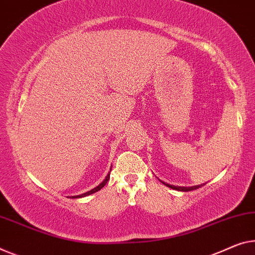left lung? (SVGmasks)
<instances>
[{
  "instance_id": "8db88e82",
  "label": "left lung",
  "mask_w": 255,
  "mask_h": 255,
  "mask_svg": "<svg viewBox=\"0 0 255 255\" xmlns=\"http://www.w3.org/2000/svg\"><path fill=\"white\" fill-rule=\"evenodd\" d=\"M162 183H163V185H165V186H167L168 188H172V189H174V190H179V191H190V190H195V189H198V188H199V187L204 186V183H203V185H198V186H193V187H180V186H173V185H168V183H166V182H163V181H162Z\"/></svg>"
}]
</instances>
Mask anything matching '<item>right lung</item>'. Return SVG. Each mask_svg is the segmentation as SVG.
I'll list each match as a JSON object with an SVG mask.
<instances>
[{"label":"right lung","mask_w":255,"mask_h":255,"mask_svg":"<svg viewBox=\"0 0 255 255\" xmlns=\"http://www.w3.org/2000/svg\"><path fill=\"white\" fill-rule=\"evenodd\" d=\"M111 171H112V168L111 170H109V172H108V174L106 175V178L104 179V181L100 183V185H98L96 188H93V189H91V190H89V191H87V193H84V194H81V195H77V196H72V198H81V197H85V196H89V195H91V194H95L96 191H98V190H100L101 188L103 187H105L106 186V183L108 182V180H109V177H111Z\"/></svg>","instance_id":"1"}]
</instances>
